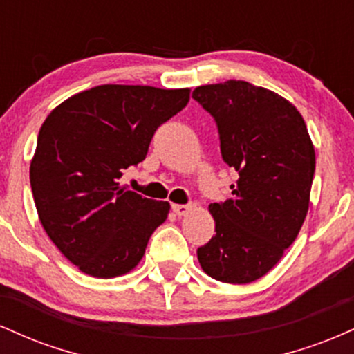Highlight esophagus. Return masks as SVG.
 <instances>
[{
	"instance_id": "34e87169",
	"label": "esophagus",
	"mask_w": 354,
	"mask_h": 354,
	"mask_svg": "<svg viewBox=\"0 0 354 354\" xmlns=\"http://www.w3.org/2000/svg\"><path fill=\"white\" fill-rule=\"evenodd\" d=\"M173 211L178 214V216H188L191 211H193V206L191 205H173Z\"/></svg>"
}]
</instances>
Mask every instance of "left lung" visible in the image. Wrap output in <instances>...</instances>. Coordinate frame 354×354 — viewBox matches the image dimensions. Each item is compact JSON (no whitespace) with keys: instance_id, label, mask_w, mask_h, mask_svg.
I'll list each match as a JSON object with an SVG mask.
<instances>
[{"instance_id":"left-lung-1","label":"left lung","mask_w":354,"mask_h":354,"mask_svg":"<svg viewBox=\"0 0 354 354\" xmlns=\"http://www.w3.org/2000/svg\"><path fill=\"white\" fill-rule=\"evenodd\" d=\"M193 98L216 120L223 160L239 174L230 200L209 205L216 234L198 248V261L218 281H256L301 230L315 146L295 104L271 89L230 80L198 86Z\"/></svg>"}]
</instances>
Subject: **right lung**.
I'll use <instances>...</instances> for the list:
<instances>
[{"mask_svg":"<svg viewBox=\"0 0 354 354\" xmlns=\"http://www.w3.org/2000/svg\"><path fill=\"white\" fill-rule=\"evenodd\" d=\"M189 88L101 84L58 104L41 124L30 165L39 221L68 261L93 278L135 270L168 201L120 186L158 126L181 111Z\"/></svg>","mask_w":354,"mask_h":354,"instance_id":"add662e5","label":"right lung"}]
</instances>
